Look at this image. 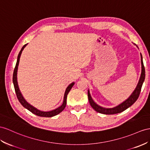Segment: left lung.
Wrapping results in <instances>:
<instances>
[{"instance_id": "left-lung-1", "label": "left lung", "mask_w": 150, "mask_h": 150, "mask_svg": "<svg viewBox=\"0 0 150 150\" xmlns=\"http://www.w3.org/2000/svg\"><path fill=\"white\" fill-rule=\"evenodd\" d=\"M141 64H142V72H141L139 81L138 82V84L136 88V89L134 90L131 96H130L124 102L121 103L120 105H119L116 107H114L113 108H103V107H101L100 106L98 105L96 103H94V101L93 100V99H92L91 96L89 91H88L87 94H88V98H89V103L91 106L93 107V108L95 111H96V112L98 113H100L102 114H106V115H113V114L119 113L122 112L123 111L125 110L126 109H127L128 108H129L130 106L132 105L134 103L137 101V99L139 96V94L141 91V87H142V86H143V83L144 81V79H145V68L144 67L143 57H142L141 54Z\"/></svg>"}]
</instances>
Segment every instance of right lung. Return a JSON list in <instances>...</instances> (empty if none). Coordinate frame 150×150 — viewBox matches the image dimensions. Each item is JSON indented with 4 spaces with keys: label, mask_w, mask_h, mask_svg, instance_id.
<instances>
[{
    "label": "right lung",
    "mask_w": 150,
    "mask_h": 150,
    "mask_svg": "<svg viewBox=\"0 0 150 150\" xmlns=\"http://www.w3.org/2000/svg\"><path fill=\"white\" fill-rule=\"evenodd\" d=\"M26 45V44H25V45L23 46V47L21 48L20 52H19V54L18 56L17 62H16V66H15L14 72H13V84H14L15 92H16V96L18 99L19 101L20 102V103L23 105V106L25 107V108H26L27 110H28L30 112H31L32 113L37 115V116L42 117H52L53 116H55V115L61 113L64 109L65 106H66V105H67V95H68L69 92H70V91L71 90L72 87L74 86V82H73L71 84H70V85H69L68 86V87L67 88L66 91H65V93H64V100H63V104H62V105L60 106L59 107H58L57 108L54 110H52V111H50V112H42V111L38 110L37 108H34V107L32 106V105H30L29 103H28L27 102L25 101V99L23 98V96L21 95V92H20V89H19L18 85V82H17V71H18L19 61H20V56H21V52L23 51V49L25 47Z\"/></svg>",
    "instance_id": "1"
}]
</instances>
